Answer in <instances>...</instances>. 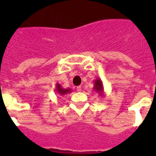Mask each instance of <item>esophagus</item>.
Returning a JSON list of instances; mask_svg holds the SVG:
<instances>
[{"label": "esophagus", "mask_w": 156, "mask_h": 156, "mask_svg": "<svg viewBox=\"0 0 156 156\" xmlns=\"http://www.w3.org/2000/svg\"><path fill=\"white\" fill-rule=\"evenodd\" d=\"M76 89H77V90H78V91H81V90H82V87H81V86H78V87H77V88H76Z\"/></svg>", "instance_id": "obj_1"}]
</instances>
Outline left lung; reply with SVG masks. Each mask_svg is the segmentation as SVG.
Segmentation results:
<instances>
[{
    "mask_svg": "<svg viewBox=\"0 0 156 156\" xmlns=\"http://www.w3.org/2000/svg\"><path fill=\"white\" fill-rule=\"evenodd\" d=\"M93 90H95V92L97 93L99 96H100V97H104L105 96L104 85H103V82L100 78H96L95 80Z\"/></svg>",
    "mask_w": 156,
    "mask_h": 156,
    "instance_id": "1",
    "label": "left lung"
}]
</instances>
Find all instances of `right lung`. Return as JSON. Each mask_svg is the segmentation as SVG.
<instances>
[{"label": "right lung", "mask_w": 156, "mask_h": 156, "mask_svg": "<svg viewBox=\"0 0 156 156\" xmlns=\"http://www.w3.org/2000/svg\"><path fill=\"white\" fill-rule=\"evenodd\" d=\"M56 93H57V94H59V95H66V94L71 93L72 90H71V89H69V88H66V89H65V88H63L62 87H61V84H59V83H56Z\"/></svg>", "instance_id": "right-lung-1"}]
</instances>
